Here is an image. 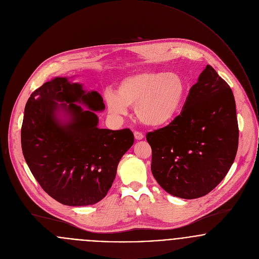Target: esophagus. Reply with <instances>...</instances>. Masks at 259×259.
<instances>
[{
  "mask_svg": "<svg viewBox=\"0 0 259 259\" xmlns=\"http://www.w3.org/2000/svg\"><path fill=\"white\" fill-rule=\"evenodd\" d=\"M134 135H135V139H136V140H138V141H141V140H143V139L145 138L144 134H143V133H141V132H135V133H134Z\"/></svg>",
  "mask_w": 259,
  "mask_h": 259,
  "instance_id": "esophagus-1",
  "label": "esophagus"
}]
</instances>
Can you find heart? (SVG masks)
<instances>
[{
    "instance_id": "1",
    "label": "heart",
    "mask_w": 259,
    "mask_h": 259,
    "mask_svg": "<svg viewBox=\"0 0 259 259\" xmlns=\"http://www.w3.org/2000/svg\"><path fill=\"white\" fill-rule=\"evenodd\" d=\"M187 93V83L178 73L146 70L119 80L115 93L106 94L108 111L124 115L127 106H135L141 122L149 126H163L180 112Z\"/></svg>"
}]
</instances>
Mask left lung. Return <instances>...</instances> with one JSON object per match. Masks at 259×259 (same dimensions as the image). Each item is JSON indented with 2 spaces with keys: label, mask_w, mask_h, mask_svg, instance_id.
<instances>
[{
  "label": "left lung",
  "mask_w": 259,
  "mask_h": 259,
  "mask_svg": "<svg viewBox=\"0 0 259 259\" xmlns=\"http://www.w3.org/2000/svg\"><path fill=\"white\" fill-rule=\"evenodd\" d=\"M238 138L233 92L207 65L191 87L181 113L165 127L147 134L153 176L172 196L203 197L231 168Z\"/></svg>",
  "instance_id": "1"
}]
</instances>
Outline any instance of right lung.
<instances>
[{"label": "right lung", "instance_id": "obj_1", "mask_svg": "<svg viewBox=\"0 0 259 259\" xmlns=\"http://www.w3.org/2000/svg\"><path fill=\"white\" fill-rule=\"evenodd\" d=\"M104 107L97 91H87L66 77L45 82L26 103L21 128L25 161L42 189L63 205L87 206L102 200L121 157L134 145L130 128L97 126L94 111ZM59 111L66 112V121L58 116Z\"/></svg>", "mask_w": 259, "mask_h": 259}]
</instances>
